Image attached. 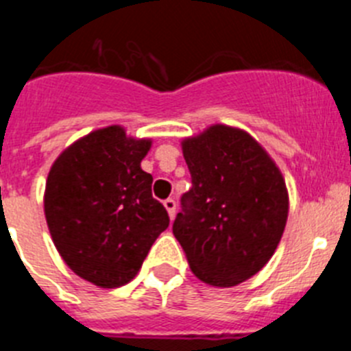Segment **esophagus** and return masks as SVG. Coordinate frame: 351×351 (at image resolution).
Here are the masks:
<instances>
[{"label":"esophagus","mask_w":351,"mask_h":351,"mask_svg":"<svg viewBox=\"0 0 351 351\" xmlns=\"http://www.w3.org/2000/svg\"><path fill=\"white\" fill-rule=\"evenodd\" d=\"M163 206H165L170 219H173V216H176V200H173V198H167L165 202H163Z\"/></svg>","instance_id":"34e87169"}]
</instances>
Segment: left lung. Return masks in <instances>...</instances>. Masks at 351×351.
Masks as SVG:
<instances>
[{
	"label": "left lung",
	"mask_w": 351,
	"mask_h": 351,
	"mask_svg": "<svg viewBox=\"0 0 351 351\" xmlns=\"http://www.w3.org/2000/svg\"><path fill=\"white\" fill-rule=\"evenodd\" d=\"M191 188L173 235L198 280L230 288L262 271L288 219L280 167L256 138L228 125H210L182 138Z\"/></svg>",
	"instance_id": "obj_1"
}]
</instances>
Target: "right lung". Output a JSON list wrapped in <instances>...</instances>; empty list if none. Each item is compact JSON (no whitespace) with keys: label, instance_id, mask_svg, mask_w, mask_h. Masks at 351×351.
<instances>
[{"label":"right lung","instance_id":"obj_1","mask_svg":"<svg viewBox=\"0 0 351 351\" xmlns=\"http://www.w3.org/2000/svg\"><path fill=\"white\" fill-rule=\"evenodd\" d=\"M151 144L105 126L68 145L49 170L43 213L56 250L96 287L130 283L169 226L151 193L153 176L141 167Z\"/></svg>","mask_w":351,"mask_h":351}]
</instances>
